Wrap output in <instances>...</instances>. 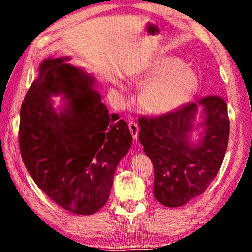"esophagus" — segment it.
<instances>
[{
	"instance_id": "esophagus-1",
	"label": "esophagus",
	"mask_w": 252,
	"mask_h": 252,
	"mask_svg": "<svg viewBox=\"0 0 252 252\" xmlns=\"http://www.w3.org/2000/svg\"><path fill=\"white\" fill-rule=\"evenodd\" d=\"M127 126H129V130H130L131 134H132V138L135 140L136 138H138V134H139L138 125H136V123L133 122V121H130L129 123H127Z\"/></svg>"
}]
</instances>
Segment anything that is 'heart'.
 I'll return each instance as SVG.
<instances>
[{
	"mask_svg": "<svg viewBox=\"0 0 252 252\" xmlns=\"http://www.w3.org/2000/svg\"><path fill=\"white\" fill-rule=\"evenodd\" d=\"M145 85L139 95V105L151 114H168L180 108L193 94L197 78L185 66L182 60L172 55H161L149 63L134 79Z\"/></svg>",
	"mask_w": 252,
	"mask_h": 252,
	"instance_id": "1",
	"label": "heart"
}]
</instances>
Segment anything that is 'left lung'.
I'll return each mask as SVG.
<instances>
[{"label":"left lung","instance_id":"left-lung-1","mask_svg":"<svg viewBox=\"0 0 252 252\" xmlns=\"http://www.w3.org/2000/svg\"><path fill=\"white\" fill-rule=\"evenodd\" d=\"M198 104L206 114L204 136L198 146L189 142L198 109L194 102L168 114L139 118V140L155 170L153 194L165 207H180L203 193L227 151L230 122L224 100L208 95Z\"/></svg>","mask_w":252,"mask_h":252}]
</instances>
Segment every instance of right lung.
Returning a JSON list of instances; mask_svg holds the SVG:
<instances>
[{"instance_id":"right-lung-1","label":"right lung","mask_w":252,"mask_h":252,"mask_svg":"<svg viewBox=\"0 0 252 252\" xmlns=\"http://www.w3.org/2000/svg\"><path fill=\"white\" fill-rule=\"evenodd\" d=\"M49 58L25 94L20 112L22 160L36 186L67 211L91 215L108 201L119 161L132 143L127 123L102 103L94 79ZM63 94L65 110L55 113L50 95Z\"/></svg>"}]
</instances>
